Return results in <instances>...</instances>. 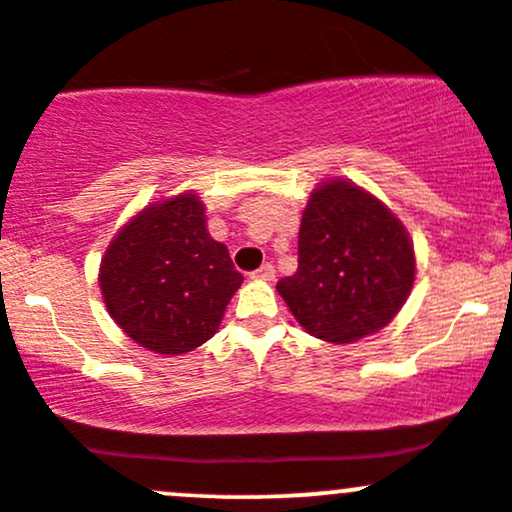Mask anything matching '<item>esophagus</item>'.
Returning a JSON list of instances; mask_svg holds the SVG:
<instances>
[{
	"label": "esophagus",
	"mask_w": 512,
	"mask_h": 512,
	"mask_svg": "<svg viewBox=\"0 0 512 512\" xmlns=\"http://www.w3.org/2000/svg\"><path fill=\"white\" fill-rule=\"evenodd\" d=\"M251 278H254V280H273V278H276V268H273V263H263L261 268H256V271L251 273Z\"/></svg>",
	"instance_id": "esophagus-1"
}]
</instances>
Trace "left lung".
Segmentation results:
<instances>
[{
  "label": "left lung",
  "mask_w": 512,
  "mask_h": 512,
  "mask_svg": "<svg viewBox=\"0 0 512 512\" xmlns=\"http://www.w3.org/2000/svg\"><path fill=\"white\" fill-rule=\"evenodd\" d=\"M415 280V251L383 202L346 180L312 192L302 212L298 271L278 293L312 337L349 344L398 315Z\"/></svg>",
  "instance_id": "1"
}]
</instances>
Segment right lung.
Returning a JSON list of instances; mask_svg holds the SVG:
<instances>
[{
    "label": "right lung",
    "instance_id": "obj_1",
    "mask_svg": "<svg viewBox=\"0 0 512 512\" xmlns=\"http://www.w3.org/2000/svg\"><path fill=\"white\" fill-rule=\"evenodd\" d=\"M241 280L227 246L207 234L205 205L190 192L136 214L100 268L109 315L156 354L205 344Z\"/></svg>",
    "mask_w": 512,
    "mask_h": 512
}]
</instances>
